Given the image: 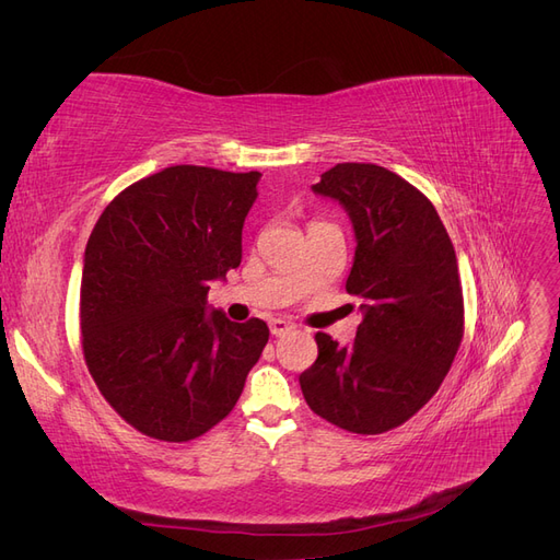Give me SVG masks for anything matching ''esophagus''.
Instances as JSON below:
<instances>
[{"label": "esophagus", "mask_w": 560, "mask_h": 560, "mask_svg": "<svg viewBox=\"0 0 560 560\" xmlns=\"http://www.w3.org/2000/svg\"><path fill=\"white\" fill-rule=\"evenodd\" d=\"M268 327H270V334H273V336H284V334H290L294 329L292 322H287V319H270Z\"/></svg>", "instance_id": "esophagus-1"}]
</instances>
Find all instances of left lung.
Listing matches in <instances>:
<instances>
[{
  "instance_id": "left-lung-1",
  "label": "left lung",
  "mask_w": 560,
  "mask_h": 560,
  "mask_svg": "<svg viewBox=\"0 0 560 560\" xmlns=\"http://www.w3.org/2000/svg\"><path fill=\"white\" fill-rule=\"evenodd\" d=\"M348 210L354 264L346 292L364 319L341 348L317 331L299 376L313 413L354 434L404 425L442 385L465 334L455 249L430 198L374 163H338L313 186Z\"/></svg>"
}]
</instances>
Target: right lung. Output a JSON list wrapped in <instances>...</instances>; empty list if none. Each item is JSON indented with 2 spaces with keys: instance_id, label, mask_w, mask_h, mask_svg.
<instances>
[{
  "instance_id": "right-lung-1",
  "label": "right lung",
  "mask_w": 560,
  "mask_h": 560,
  "mask_svg": "<svg viewBox=\"0 0 560 560\" xmlns=\"http://www.w3.org/2000/svg\"><path fill=\"white\" fill-rule=\"evenodd\" d=\"M259 177L165 167L118 194L89 238L83 360L112 409L159 442H191L222 422L268 343L259 317L208 315L210 280L241 266Z\"/></svg>"
}]
</instances>
